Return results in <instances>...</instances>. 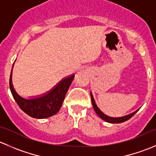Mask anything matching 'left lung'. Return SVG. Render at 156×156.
Returning a JSON list of instances; mask_svg holds the SVG:
<instances>
[{
    "label": "left lung",
    "instance_id": "obj_1",
    "mask_svg": "<svg viewBox=\"0 0 156 156\" xmlns=\"http://www.w3.org/2000/svg\"><path fill=\"white\" fill-rule=\"evenodd\" d=\"M90 97H91V102H92V105H93V107H94V111L96 112V113H97V115H98L99 116H100V118H101L103 120L106 121V122H108V123H112V124H119V123H122V122H126V121L128 120V119H130V118L132 117L133 115H134V114L136 112H137L138 110L137 109L136 111L130 113V114L127 115H125V116H123V117H119V118H112V117H109V116L106 115H105L104 113L103 112L101 111V110L98 107H97V104H96L95 101H94V97H93L92 94H91L90 92Z\"/></svg>",
    "mask_w": 156,
    "mask_h": 156
}]
</instances>
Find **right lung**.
Here are the masks:
<instances>
[{"label":"right lung","instance_id":"add662e5","mask_svg":"<svg viewBox=\"0 0 156 156\" xmlns=\"http://www.w3.org/2000/svg\"><path fill=\"white\" fill-rule=\"evenodd\" d=\"M74 77L75 75H72L64 78L53 89L42 96L33 99H26L19 95L14 89L12 83L11 71L10 77V91L14 100L24 112L34 119H46L54 115L60 109Z\"/></svg>","mask_w":156,"mask_h":156}]
</instances>
